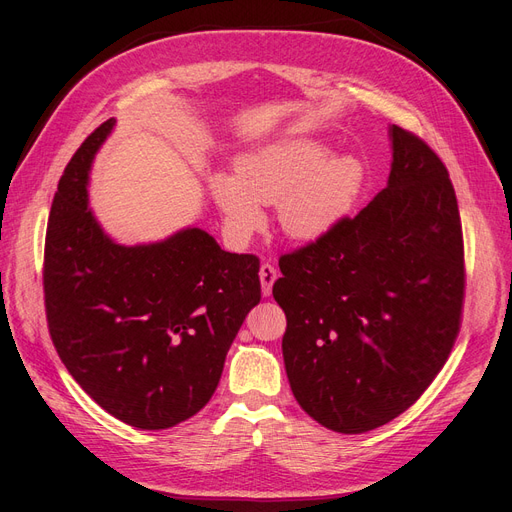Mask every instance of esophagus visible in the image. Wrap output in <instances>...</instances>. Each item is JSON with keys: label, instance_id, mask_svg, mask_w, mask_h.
Segmentation results:
<instances>
[{"label": "esophagus", "instance_id": "1", "mask_svg": "<svg viewBox=\"0 0 512 512\" xmlns=\"http://www.w3.org/2000/svg\"><path fill=\"white\" fill-rule=\"evenodd\" d=\"M275 280H277L275 267L269 265V262H265V265L260 267V288H262V294H265V297H269V294H271Z\"/></svg>", "mask_w": 512, "mask_h": 512}]
</instances>
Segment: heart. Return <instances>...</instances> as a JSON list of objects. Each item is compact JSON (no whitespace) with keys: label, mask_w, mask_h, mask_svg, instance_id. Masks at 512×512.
<instances>
[{"label":"heart","mask_w":512,"mask_h":512,"mask_svg":"<svg viewBox=\"0 0 512 512\" xmlns=\"http://www.w3.org/2000/svg\"><path fill=\"white\" fill-rule=\"evenodd\" d=\"M363 183L365 168L356 158H329L322 143L290 138L245 153L235 164V177L215 173L211 192L237 239L262 228V205L277 203L286 235L312 243L348 218Z\"/></svg>","instance_id":"heart-1"}]
</instances>
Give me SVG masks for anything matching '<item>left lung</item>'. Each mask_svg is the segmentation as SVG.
I'll use <instances>...</instances> for the list:
<instances>
[{
    "label": "left lung",
    "instance_id": "1",
    "mask_svg": "<svg viewBox=\"0 0 512 512\" xmlns=\"http://www.w3.org/2000/svg\"><path fill=\"white\" fill-rule=\"evenodd\" d=\"M389 132L386 188L327 237L284 254L273 284L294 399L339 433L406 412L461 327L466 269L453 183L423 138Z\"/></svg>",
    "mask_w": 512,
    "mask_h": 512
}]
</instances>
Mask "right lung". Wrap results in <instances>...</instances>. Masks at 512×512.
Instances as JSON below:
<instances>
[{
	"label": "right lung",
	"mask_w": 512,
	"mask_h": 512,
	"mask_svg": "<svg viewBox=\"0 0 512 512\" xmlns=\"http://www.w3.org/2000/svg\"><path fill=\"white\" fill-rule=\"evenodd\" d=\"M104 121L59 179L44 241V307L61 363L100 408L138 429H168L205 408L226 352L260 301V260L185 228L119 245L87 203Z\"/></svg>",
	"instance_id": "obj_1"
}]
</instances>
